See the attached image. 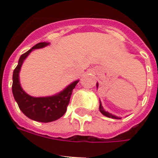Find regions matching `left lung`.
Instances as JSON below:
<instances>
[{"label":"left lung","instance_id":"obj_1","mask_svg":"<svg viewBox=\"0 0 158 158\" xmlns=\"http://www.w3.org/2000/svg\"><path fill=\"white\" fill-rule=\"evenodd\" d=\"M96 86L98 87V84L96 85ZM100 112H101L102 114H103V115H105V116H107V117H108V118H118V117L115 116V115H111V114H110V113H108V112H107V111H104V108H103V107H102V106H101V104H100Z\"/></svg>","mask_w":158,"mask_h":158}]
</instances>
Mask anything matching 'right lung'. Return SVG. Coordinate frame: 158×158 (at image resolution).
I'll return each instance as SVG.
<instances>
[{"instance_id":"1","label":"right lung","mask_w":158,"mask_h":158,"mask_svg":"<svg viewBox=\"0 0 158 158\" xmlns=\"http://www.w3.org/2000/svg\"><path fill=\"white\" fill-rule=\"evenodd\" d=\"M48 44V43L44 42L39 43L27 52L22 54L12 75V93L19 109L31 119L42 123L55 121L65 114L69 104L73 90L78 83V81L73 82L62 93L48 97H32L22 89L19 81V73L23 60L27 58L33 49L42 48Z\"/></svg>"}]
</instances>
